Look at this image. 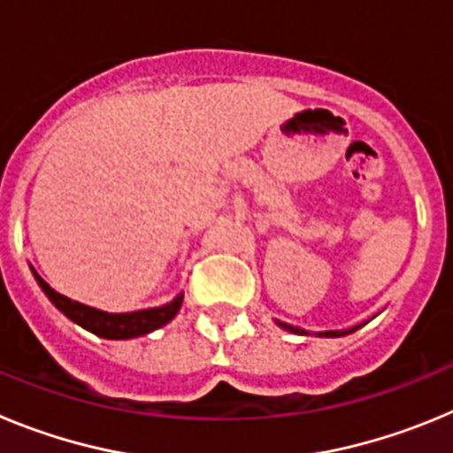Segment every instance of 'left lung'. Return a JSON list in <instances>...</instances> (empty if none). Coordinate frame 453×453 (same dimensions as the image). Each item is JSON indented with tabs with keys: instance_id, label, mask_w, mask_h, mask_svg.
I'll list each match as a JSON object with an SVG mask.
<instances>
[{
	"instance_id": "8db88e82",
	"label": "left lung",
	"mask_w": 453,
	"mask_h": 453,
	"mask_svg": "<svg viewBox=\"0 0 453 453\" xmlns=\"http://www.w3.org/2000/svg\"><path fill=\"white\" fill-rule=\"evenodd\" d=\"M276 324H279V326H281V329L290 331V334L308 335V331L299 329V326H292V324L279 322V319H276ZM358 329H361V326H351V329H342V331H322V334H318V335H319V338H340V335H349V334H354V331H358Z\"/></svg>"
}]
</instances>
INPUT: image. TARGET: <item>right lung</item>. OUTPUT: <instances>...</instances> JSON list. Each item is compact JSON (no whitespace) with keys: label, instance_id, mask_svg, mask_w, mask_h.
I'll use <instances>...</instances> for the list:
<instances>
[{"label":"right lung","instance_id":"obj_1","mask_svg":"<svg viewBox=\"0 0 453 453\" xmlns=\"http://www.w3.org/2000/svg\"><path fill=\"white\" fill-rule=\"evenodd\" d=\"M35 281H38L42 292L50 297V302L54 303L65 318H70L72 322H77L79 326H83V329L90 331V334L106 340H129L161 329V326H165V324L179 313V308H181L183 303V295H177V297L172 299L170 303H165V306L147 308V311H134V313H106V311H97V308L86 306V303L72 302L70 297H65L61 292H56L54 288H50V283H47L45 279H40L38 274H35Z\"/></svg>","mask_w":453,"mask_h":453}]
</instances>
